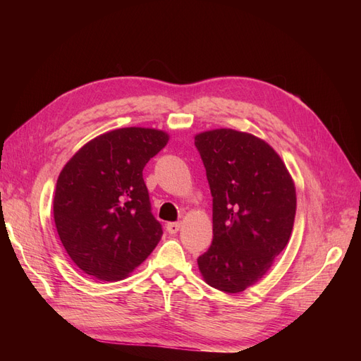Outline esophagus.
I'll return each instance as SVG.
<instances>
[{
	"label": "esophagus",
	"mask_w": 361,
	"mask_h": 361,
	"mask_svg": "<svg viewBox=\"0 0 361 361\" xmlns=\"http://www.w3.org/2000/svg\"><path fill=\"white\" fill-rule=\"evenodd\" d=\"M180 226H182L180 223H167V231H169V233L174 235V233H178V232H179Z\"/></svg>",
	"instance_id": "obj_1"
}]
</instances>
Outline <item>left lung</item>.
<instances>
[{"instance_id":"obj_1","label":"left lung","mask_w":361,"mask_h":361,"mask_svg":"<svg viewBox=\"0 0 361 361\" xmlns=\"http://www.w3.org/2000/svg\"><path fill=\"white\" fill-rule=\"evenodd\" d=\"M209 182L214 239L197 259L207 285L239 293L256 285L288 245L297 191L265 140L231 128L194 135Z\"/></svg>"}]
</instances>
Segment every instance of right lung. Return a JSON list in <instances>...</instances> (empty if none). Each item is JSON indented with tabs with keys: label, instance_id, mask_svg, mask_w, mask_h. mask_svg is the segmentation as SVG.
<instances>
[{
	"label": "right lung",
	"instance_id": "right-lung-1",
	"mask_svg": "<svg viewBox=\"0 0 361 361\" xmlns=\"http://www.w3.org/2000/svg\"><path fill=\"white\" fill-rule=\"evenodd\" d=\"M155 128H118L85 143L60 171L54 221L73 264L97 280L126 279L158 245L143 169L167 146Z\"/></svg>",
	"mask_w": 361,
	"mask_h": 361
}]
</instances>
